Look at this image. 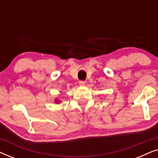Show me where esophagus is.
I'll use <instances>...</instances> for the list:
<instances>
[{
    "instance_id": "34e87169",
    "label": "esophagus",
    "mask_w": 158,
    "mask_h": 158,
    "mask_svg": "<svg viewBox=\"0 0 158 158\" xmlns=\"http://www.w3.org/2000/svg\"><path fill=\"white\" fill-rule=\"evenodd\" d=\"M79 85L81 86H84L85 85V82L83 81H79Z\"/></svg>"
}]
</instances>
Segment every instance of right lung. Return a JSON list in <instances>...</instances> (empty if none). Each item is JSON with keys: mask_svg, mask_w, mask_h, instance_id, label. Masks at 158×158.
Instances as JSON below:
<instances>
[{"mask_svg": "<svg viewBox=\"0 0 158 158\" xmlns=\"http://www.w3.org/2000/svg\"><path fill=\"white\" fill-rule=\"evenodd\" d=\"M59 102H60V101H58V100H56V101H55V103H58Z\"/></svg>", "mask_w": 158, "mask_h": 158, "instance_id": "right-lung-1", "label": "right lung"}]
</instances>
